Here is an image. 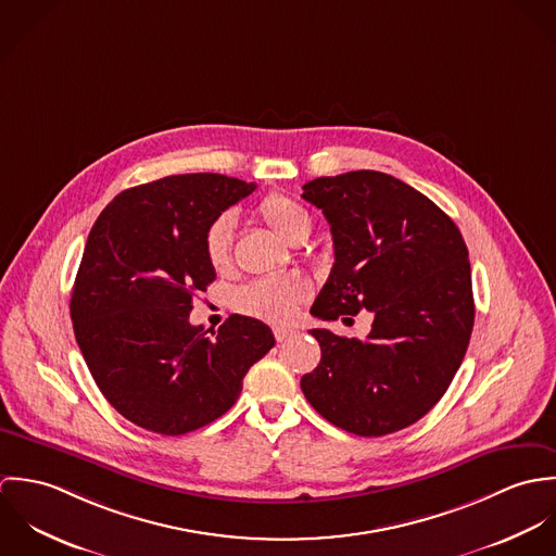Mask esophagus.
Here are the masks:
<instances>
[{
	"label": "esophagus",
	"instance_id": "esophagus-1",
	"mask_svg": "<svg viewBox=\"0 0 556 556\" xmlns=\"http://www.w3.org/2000/svg\"><path fill=\"white\" fill-rule=\"evenodd\" d=\"M293 333H295V331H293V329H289V327H274V338H276L278 342L289 340Z\"/></svg>",
	"mask_w": 556,
	"mask_h": 556
}]
</instances>
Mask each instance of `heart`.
<instances>
[{"instance_id": "b5f03b06", "label": "heart", "mask_w": 556, "mask_h": 556, "mask_svg": "<svg viewBox=\"0 0 556 556\" xmlns=\"http://www.w3.org/2000/svg\"><path fill=\"white\" fill-rule=\"evenodd\" d=\"M258 216L278 238L295 243L308 238L313 229L311 212L287 194H269L258 205ZM233 231L236 216L231 212L218 214L203 236L207 263L216 271H225L233 261ZM311 285L302 276H267L248 282L236 295V308L241 315L261 318L267 323H289L298 308L308 300Z\"/></svg>"}]
</instances>
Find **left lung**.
I'll return each mask as SVG.
<instances>
[{"label": "left lung", "mask_w": 556, "mask_h": 556, "mask_svg": "<svg viewBox=\"0 0 556 556\" xmlns=\"http://www.w3.org/2000/svg\"><path fill=\"white\" fill-rule=\"evenodd\" d=\"M302 197L333 238V267L311 313L375 317L366 340L311 329L320 364L302 392L346 432H397L443 397L465 359L476 318L467 243L441 207L388 173L317 177Z\"/></svg>", "instance_id": "obj_1"}]
</instances>
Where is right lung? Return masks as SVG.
<instances>
[{"mask_svg": "<svg viewBox=\"0 0 556 556\" xmlns=\"http://www.w3.org/2000/svg\"><path fill=\"white\" fill-rule=\"evenodd\" d=\"M256 186L218 173L170 175L119 192L83 250L71 317L85 364L132 424L177 437L225 415L274 344L256 318L218 331L190 325L192 298L216 280L203 236Z\"/></svg>", "mask_w": 556, "mask_h": 556, "instance_id": "1", "label": "right lung"}]
</instances>
